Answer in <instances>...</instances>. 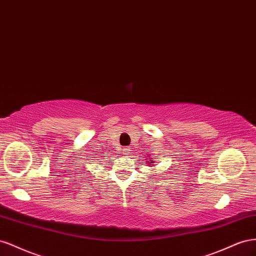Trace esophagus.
<instances>
[{"instance_id": "obj_1", "label": "esophagus", "mask_w": 256, "mask_h": 256, "mask_svg": "<svg viewBox=\"0 0 256 256\" xmlns=\"http://www.w3.org/2000/svg\"><path fill=\"white\" fill-rule=\"evenodd\" d=\"M130 151V149L128 147H126V148H123V149H122L123 154H126V156H128V154Z\"/></svg>"}]
</instances>
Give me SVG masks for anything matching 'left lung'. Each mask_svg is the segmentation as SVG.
Listing matches in <instances>:
<instances>
[{"label":"left lung","instance_id":"1","mask_svg":"<svg viewBox=\"0 0 256 256\" xmlns=\"http://www.w3.org/2000/svg\"><path fill=\"white\" fill-rule=\"evenodd\" d=\"M150 165H152V160H150Z\"/></svg>","mask_w":256,"mask_h":256}]
</instances>
